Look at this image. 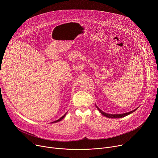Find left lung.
<instances>
[{
    "label": "left lung",
    "mask_w": 158,
    "mask_h": 158,
    "mask_svg": "<svg viewBox=\"0 0 158 158\" xmlns=\"http://www.w3.org/2000/svg\"><path fill=\"white\" fill-rule=\"evenodd\" d=\"M96 107H97V109L99 110V111L100 112V113H101V114H102L103 116L107 117V118H123V117H125L130 114H131L132 112H134L135 110H136L138 108L135 109L134 110H132V111H130V112H126V113H123V114H107V113H106V112H103L102 110H101L96 105Z\"/></svg>",
    "instance_id": "1"
}]
</instances>
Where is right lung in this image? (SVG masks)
<instances>
[{"label":"right lung","mask_w":158,"mask_h":158,"mask_svg":"<svg viewBox=\"0 0 158 158\" xmlns=\"http://www.w3.org/2000/svg\"><path fill=\"white\" fill-rule=\"evenodd\" d=\"M66 114H67V112H66V113H65V114H64V116H62V117H61V118H60V119H58V120H57V121H54V122H52V123H57V122H59V121H61V120H62V119H64V117H65V115H66Z\"/></svg>","instance_id":"1"}]
</instances>
